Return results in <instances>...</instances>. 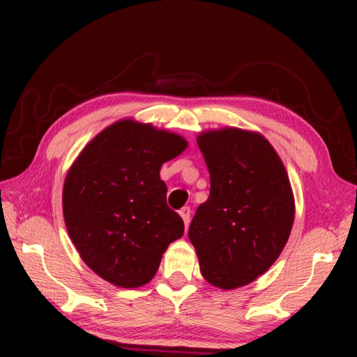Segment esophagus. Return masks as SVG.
Listing matches in <instances>:
<instances>
[{
  "mask_svg": "<svg viewBox=\"0 0 357 357\" xmlns=\"http://www.w3.org/2000/svg\"><path fill=\"white\" fill-rule=\"evenodd\" d=\"M190 208L189 206H184L183 209L179 211V215H181V219H183V222H184V227H185V229L189 228V223H190Z\"/></svg>",
  "mask_w": 357,
  "mask_h": 357,
  "instance_id": "obj_1",
  "label": "esophagus"
}]
</instances>
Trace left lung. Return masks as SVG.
Segmentation results:
<instances>
[{
	"instance_id": "left-lung-1",
	"label": "left lung",
	"mask_w": 357,
	"mask_h": 357,
	"mask_svg": "<svg viewBox=\"0 0 357 357\" xmlns=\"http://www.w3.org/2000/svg\"><path fill=\"white\" fill-rule=\"evenodd\" d=\"M197 143L211 174L209 198L189 228L202 275L220 289L249 285L275 263L291 233L287 168L258 132L204 130Z\"/></svg>"
}]
</instances>
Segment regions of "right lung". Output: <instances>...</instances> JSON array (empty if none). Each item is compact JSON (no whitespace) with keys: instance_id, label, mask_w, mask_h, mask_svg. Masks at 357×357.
I'll list each match as a JSON object with an SVG mask.
<instances>
[{"instance_id":"1","label":"right lung","mask_w":357,"mask_h":357,"mask_svg":"<svg viewBox=\"0 0 357 357\" xmlns=\"http://www.w3.org/2000/svg\"><path fill=\"white\" fill-rule=\"evenodd\" d=\"M187 142L174 132L132 118L99 132L66 174L63 215L80 258L114 287L153 280L162 255L184 234V222L167 206L160 167Z\"/></svg>"}]
</instances>
